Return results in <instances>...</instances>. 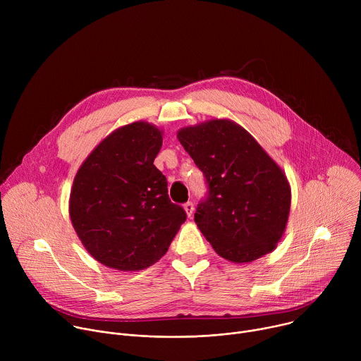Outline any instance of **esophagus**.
Wrapping results in <instances>:
<instances>
[{
  "label": "esophagus",
  "instance_id": "esophagus-1",
  "mask_svg": "<svg viewBox=\"0 0 361 361\" xmlns=\"http://www.w3.org/2000/svg\"><path fill=\"white\" fill-rule=\"evenodd\" d=\"M184 210H185L187 216H188V217H191V216H192V213H194V204H192L191 201H187V202L184 204Z\"/></svg>",
  "mask_w": 361,
  "mask_h": 361
}]
</instances>
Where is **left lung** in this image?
<instances>
[{
	"instance_id": "1",
	"label": "left lung",
	"mask_w": 361,
	"mask_h": 361,
	"mask_svg": "<svg viewBox=\"0 0 361 361\" xmlns=\"http://www.w3.org/2000/svg\"><path fill=\"white\" fill-rule=\"evenodd\" d=\"M178 141L207 183L194 221L217 254L250 263L273 251L286 230L291 191L283 170L230 120L181 128Z\"/></svg>"
}]
</instances>
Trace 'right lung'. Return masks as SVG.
Returning a JSON list of instances; mask_svg holds the SVG:
<instances>
[{
  "label": "right lung",
  "instance_id": "obj_1",
  "mask_svg": "<svg viewBox=\"0 0 361 361\" xmlns=\"http://www.w3.org/2000/svg\"><path fill=\"white\" fill-rule=\"evenodd\" d=\"M163 131L144 121L102 140L73 183L70 217L97 262L137 271L167 252L187 214L169 198L167 178L154 166Z\"/></svg>",
  "mask_w": 361,
  "mask_h": 361
}]
</instances>
